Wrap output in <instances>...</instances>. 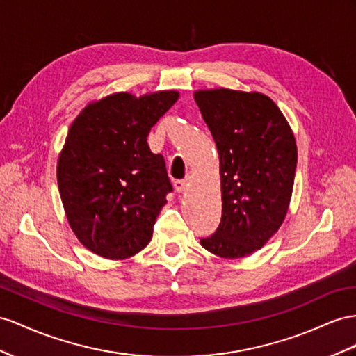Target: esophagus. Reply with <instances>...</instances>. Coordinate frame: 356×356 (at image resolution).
<instances>
[{
	"mask_svg": "<svg viewBox=\"0 0 356 356\" xmlns=\"http://www.w3.org/2000/svg\"><path fill=\"white\" fill-rule=\"evenodd\" d=\"M188 186V181L184 180V179H179V180H175V189L177 191V193H184V191L186 189Z\"/></svg>",
	"mask_w": 356,
	"mask_h": 356,
	"instance_id": "1",
	"label": "esophagus"
}]
</instances>
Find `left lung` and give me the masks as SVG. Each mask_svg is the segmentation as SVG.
<instances>
[{
	"label": "left lung",
	"instance_id": "left-lung-1",
	"mask_svg": "<svg viewBox=\"0 0 356 356\" xmlns=\"http://www.w3.org/2000/svg\"><path fill=\"white\" fill-rule=\"evenodd\" d=\"M194 99L220 154L222 191L221 222L200 243L222 259L250 256L287 213L298 162L293 132L261 93L198 90Z\"/></svg>",
	"mask_w": 356,
	"mask_h": 356
}]
</instances>
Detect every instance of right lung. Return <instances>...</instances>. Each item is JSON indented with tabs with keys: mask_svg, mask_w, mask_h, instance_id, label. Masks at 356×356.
Returning a JSON list of instances; mask_svg holds the SVG:
<instances>
[{
	"mask_svg": "<svg viewBox=\"0 0 356 356\" xmlns=\"http://www.w3.org/2000/svg\"><path fill=\"white\" fill-rule=\"evenodd\" d=\"M177 99L175 90L115 93L87 105L70 126L57 163L60 197L76 238L100 257L127 259L152 239L172 186L147 135Z\"/></svg>",
	"mask_w": 356,
	"mask_h": 356,
	"instance_id": "add662e5",
	"label": "right lung"
}]
</instances>
